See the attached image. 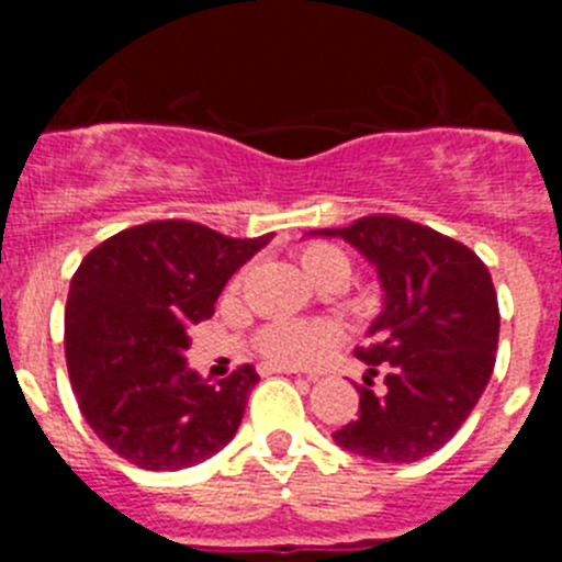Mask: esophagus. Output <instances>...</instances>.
Returning a JSON list of instances; mask_svg holds the SVG:
<instances>
[{"mask_svg":"<svg viewBox=\"0 0 562 562\" xmlns=\"http://www.w3.org/2000/svg\"><path fill=\"white\" fill-rule=\"evenodd\" d=\"M258 371H261V374H295V371L286 369V366H278V362H261Z\"/></svg>","mask_w":562,"mask_h":562,"instance_id":"1","label":"esophagus"}]
</instances>
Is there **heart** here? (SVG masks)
<instances>
[{
    "instance_id": "obj_1",
    "label": "heart",
    "mask_w": 562,
    "mask_h": 562,
    "mask_svg": "<svg viewBox=\"0 0 562 562\" xmlns=\"http://www.w3.org/2000/svg\"><path fill=\"white\" fill-rule=\"evenodd\" d=\"M297 261L312 281H321L329 272H346L349 276V256L335 245L312 241L297 250ZM326 331L321 326L301 324V321H272L258 331V349L261 355L276 362H310L317 351L324 349Z\"/></svg>"
}]
</instances>
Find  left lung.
<instances>
[{"instance_id":"8db88e82","label":"left lung","mask_w":562,"mask_h":562,"mask_svg":"<svg viewBox=\"0 0 562 562\" xmlns=\"http://www.w3.org/2000/svg\"><path fill=\"white\" fill-rule=\"evenodd\" d=\"M310 236L349 241L382 286L371 342L355 355L385 385L380 394L360 389V411L335 441L382 464L436 453L493 376L501 315L490 270L456 238L385 213Z\"/></svg>"}]
</instances>
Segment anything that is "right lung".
Instances as JSON below:
<instances>
[{"instance_id":"obj_1","label":"right lung","mask_w":562,"mask_h":562,"mask_svg":"<svg viewBox=\"0 0 562 562\" xmlns=\"http://www.w3.org/2000/svg\"><path fill=\"white\" fill-rule=\"evenodd\" d=\"M270 238L166 220L87 252L69 281L64 351L83 419L121 459L171 473L236 436L256 369L211 385L188 366V329L213 315L233 272Z\"/></svg>"}]
</instances>
